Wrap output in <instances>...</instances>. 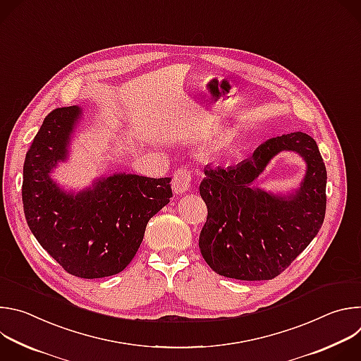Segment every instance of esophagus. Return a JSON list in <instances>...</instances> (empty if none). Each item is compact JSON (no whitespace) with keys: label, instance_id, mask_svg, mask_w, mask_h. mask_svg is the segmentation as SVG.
<instances>
[{"label":"esophagus","instance_id":"1","mask_svg":"<svg viewBox=\"0 0 361 361\" xmlns=\"http://www.w3.org/2000/svg\"><path fill=\"white\" fill-rule=\"evenodd\" d=\"M191 187V173L185 169H180L173 176V191L176 194H184Z\"/></svg>","mask_w":361,"mask_h":361}]
</instances>
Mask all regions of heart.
<instances>
[{
  "label": "heart",
  "mask_w": 361,
  "mask_h": 361,
  "mask_svg": "<svg viewBox=\"0 0 361 361\" xmlns=\"http://www.w3.org/2000/svg\"><path fill=\"white\" fill-rule=\"evenodd\" d=\"M227 144H228V140H224V141H219L214 147H213V149L214 151H220V149H223L224 147H227Z\"/></svg>",
  "instance_id": "b5f03b06"
}]
</instances>
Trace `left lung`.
<instances>
[{
    "label": "left lung",
    "instance_id": "1",
    "mask_svg": "<svg viewBox=\"0 0 361 361\" xmlns=\"http://www.w3.org/2000/svg\"><path fill=\"white\" fill-rule=\"evenodd\" d=\"M281 150L298 153L306 174L297 189L273 193L253 181ZM207 205L198 245L220 276L260 281L277 277L317 235L326 214L327 171L316 141L301 131L274 137L237 166L204 169Z\"/></svg>",
    "mask_w": 361,
    "mask_h": 361
}]
</instances>
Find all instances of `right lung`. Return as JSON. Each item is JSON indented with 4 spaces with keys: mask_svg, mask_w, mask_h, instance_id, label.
I'll return each instance as SVG.
<instances>
[{
    "mask_svg": "<svg viewBox=\"0 0 361 361\" xmlns=\"http://www.w3.org/2000/svg\"><path fill=\"white\" fill-rule=\"evenodd\" d=\"M81 118L78 106L45 117L25 157L23 204L31 233L67 273L102 279L134 259L147 223L173 197L171 178L114 173L80 191L66 190L53 173L68 160Z\"/></svg>",
    "mask_w": 361,
    "mask_h": 361,
    "instance_id": "1",
    "label": "right lung"
}]
</instances>
